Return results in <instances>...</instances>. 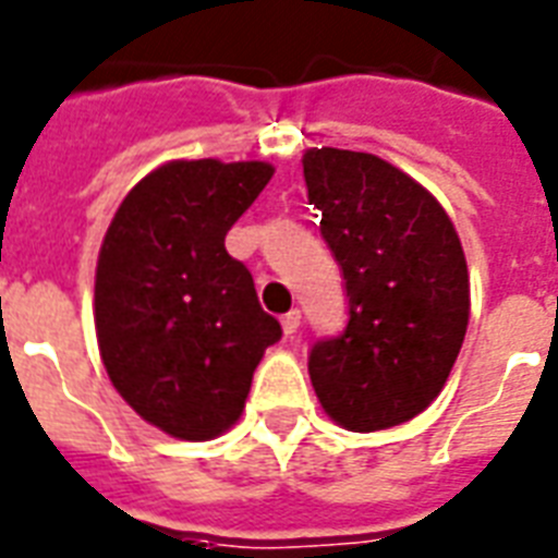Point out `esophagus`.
<instances>
[{
    "label": "esophagus",
    "instance_id": "1",
    "mask_svg": "<svg viewBox=\"0 0 558 558\" xmlns=\"http://www.w3.org/2000/svg\"><path fill=\"white\" fill-rule=\"evenodd\" d=\"M280 325H283V333L287 336L298 333V327H301V313H298V310H289L287 316L280 318Z\"/></svg>",
    "mask_w": 558,
    "mask_h": 558
}]
</instances>
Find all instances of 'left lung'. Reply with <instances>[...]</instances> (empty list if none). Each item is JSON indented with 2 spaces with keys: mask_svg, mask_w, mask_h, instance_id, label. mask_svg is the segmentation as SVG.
Listing matches in <instances>:
<instances>
[{
  "mask_svg": "<svg viewBox=\"0 0 558 558\" xmlns=\"http://www.w3.org/2000/svg\"><path fill=\"white\" fill-rule=\"evenodd\" d=\"M310 204L342 269L348 325L310 351V380L336 424L374 433L436 401L468 330L457 228L418 181L380 157L304 151Z\"/></svg>",
  "mask_w": 558,
  "mask_h": 558,
  "instance_id": "1",
  "label": "left lung"
}]
</instances>
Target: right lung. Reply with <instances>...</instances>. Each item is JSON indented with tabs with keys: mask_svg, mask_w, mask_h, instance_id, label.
Segmentation results:
<instances>
[{
	"mask_svg": "<svg viewBox=\"0 0 558 558\" xmlns=\"http://www.w3.org/2000/svg\"><path fill=\"white\" fill-rule=\"evenodd\" d=\"M263 160H172L140 181L96 266V336L110 383L140 418L204 441L242 415L278 318L225 236L271 178Z\"/></svg>",
	"mask_w": 558,
	"mask_h": 558,
	"instance_id": "obj_1",
	"label": "right lung"
}]
</instances>
